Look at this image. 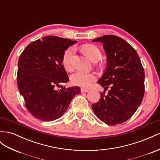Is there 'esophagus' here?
<instances>
[{"mask_svg": "<svg viewBox=\"0 0 160 160\" xmlns=\"http://www.w3.org/2000/svg\"><path fill=\"white\" fill-rule=\"evenodd\" d=\"M81 92H88L89 89L86 88H81Z\"/></svg>", "mask_w": 160, "mask_h": 160, "instance_id": "esophagus-1", "label": "esophagus"}]
</instances>
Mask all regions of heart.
<instances>
[{"label": "heart", "mask_w": 160, "mask_h": 160, "mask_svg": "<svg viewBox=\"0 0 160 160\" xmlns=\"http://www.w3.org/2000/svg\"><path fill=\"white\" fill-rule=\"evenodd\" d=\"M83 52L93 62L98 61L102 58V52L98 46L92 44H86L81 46ZM75 56V48L71 47L67 49L62 55V64L64 68L68 71L73 70V60ZM96 77L94 73L84 71H77L71 75V81L73 85L88 88L92 82L96 80Z\"/></svg>", "instance_id": "1"}]
</instances>
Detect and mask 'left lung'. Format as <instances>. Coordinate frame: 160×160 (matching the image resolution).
I'll return each instance as SVG.
<instances>
[{
    "mask_svg": "<svg viewBox=\"0 0 160 160\" xmlns=\"http://www.w3.org/2000/svg\"><path fill=\"white\" fill-rule=\"evenodd\" d=\"M93 42L103 44L107 57L104 73L98 80L103 92L92 105L97 117L108 125L121 124L130 118L143 100L145 72L136 50L122 38L105 35Z\"/></svg>",
    "mask_w": 160,
    "mask_h": 160,
    "instance_id": "left-lung-1",
    "label": "left lung"
}]
</instances>
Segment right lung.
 I'll use <instances>...</instances> for the list:
<instances>
[{"label": "right lung", "instance_id": "add662e5", "mask_svg": "<svg viewBox=\"0 0 160 160\" xmlns=\"http://www.w3.org/2000/svg\"><path fill=\"white\" fill-rule=\"evenodd\" d=\"M77 41L46 36L32 42L18 60L17 86L29 113L42 121H52L66 112L80 88H62L68 77L62 64V55ZM63 87V86H62Z\"/></svg>", "mask_w": 160, "mask_h": 160}]
</instances>
